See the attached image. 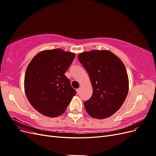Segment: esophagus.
Here are the masks:
<instances>
[{
  "label": "esophagus",
  "instance_id": "1",
  "mask_svg": "<svg viewBox=\"0 0 156 156\" xmlns=\"http://www.w3.org/2000/svg\"><path fill=\"white\" fill-rule=\"evenodd\" d=\"M80 90H81L80 88H77V92L78 94L80 93Z\"/></svg>",
  "mask_w": 156,
  "mask_h": 156
}]
</instances>
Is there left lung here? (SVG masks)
I'll list each match as a JSON object with an SVG mask.
<instances>
[{"label": "left lung", "mask_w": 156, "mask_h": 156, "mask_svg": "<svg viewBox=\"0 0 156 156\" xmlns=\"http://www.w3.org/2000/svg\"><path fill=\"white\" fill-rule=\"evenodd\" d=\"M78 59L87 71L93 88L92 97L84 102L87 112L98 119L111 116L122 107L128 92L124 64L107 50L84 52Z\"/></svg>", "instance_id": "1"}]
</instances>
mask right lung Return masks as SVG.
I'll return each instance as SVG.
<instances>
[{
	"mask_svg": "<svg viewBox=\"0 0 156 156\" xmlns=\"http://www.w3.org/2000/svg\"><path fill=\"white\" fill-rule=\"evenodd\" d=\"M75 54L55 49L32 58L25 75V91L32 106L41 114L56 117L64 112L76 90L64 75Z\"/></svg>",
	"mask_w": 156,
	"mask_h": 156,
	"instance_id": "add662e5",
	"label": "right lung"
}]
</instances>
